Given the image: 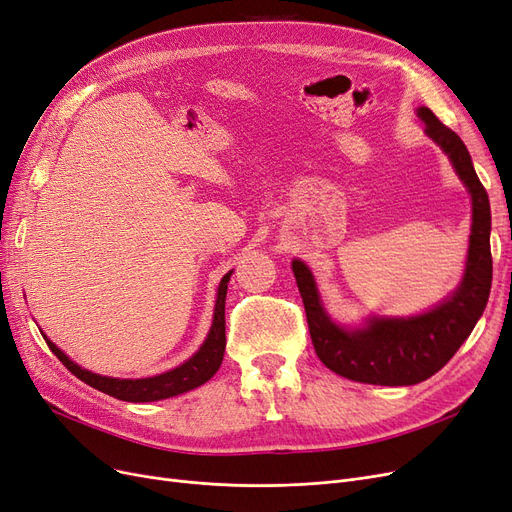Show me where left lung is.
Masks as SVG:
<instances>
[{
    "mask_svg": "<svg viewBox=\"0 0 512 512\" xmlns=\"http://www.w3.org/2000/svg\"><path fill=\"white\" fill-rule=\"evenodd\" d=\"M424 132L452 161L473 201L468 254L458 288L433 309L410 317L372 315L361 325H340L325 311L311 269L298 258L292 271L304 302L315 353L325 367L355 382L412 386L437 374L473 332L492 290V212L489 197L460 136L420 107Z\"/></svg>",
    "mask_w": 512,
    "mask_h": 512,
    "instance_id": "1",
    "label": "left lung"
}]
</instances>
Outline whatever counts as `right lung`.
Segmentation results:
<instances>
[{
    "instance_id": "1",
    "label": "right lung",
    "mask_w": 512,
    "mask_h": 512,
    "mask_svg": "<svg viewBox=\"0 0 512 512\" xmlns=\"http://www.w3.org/2000/svg\"><path fill=\"white\" fill-rule=\"evenodd\" d=\"M233 271H229L220 279L218 292H216V304H214V319L212 327L199 346V351L187 359L185 363H180L178 367L170 372H163L151 378H111V376H100L90 370H84L79 367L75 361H71L58 346L48 340L46 334L44 340L48 342L50 351L60 359L67 370L77 376L81 382L90 384L96 391H102L105 395H111L121 401H130V403H147V401H161V399H170L176 395H182L187 391H193V388L206 384L216 372L222 363L224 357V346H227V336H224V298H227V288H229V279Z\"/></svg>"
}]
</instances>
